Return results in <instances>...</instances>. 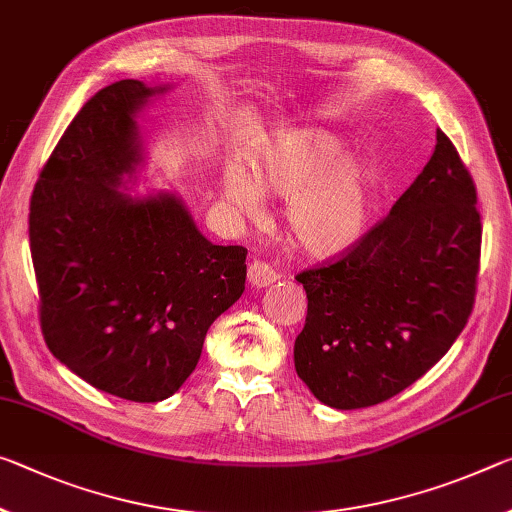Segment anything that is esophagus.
Wrapping results in <instances>:
<instances>
[{
	"label": "esophagus",
	"mask_w": 512,
	"mask_h": 512,
	"mask_svg": "<svg viewBox=\"0 0 512 512\" xmlns=\"http://www.w3.org/2000/svg\"><path fill=\"white\" fill-rule=\"evenodd\" d=\"M280 278V273L273 269L269 262H262V259H255L248 266V282L253 287H269L275 280Z\"/></svg>",
	"instance_id": "obj_1"
}]
</instances>
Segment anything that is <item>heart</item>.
<instances>
[{
    "instance_id": "1",
    "label": "heart",
    "mask_w": 512,
    "mask_h": 512,
    "mask_svg": "<svg viewBox=\"0 0 512 512\" xmlns=\"http://www.w3.org/2000/svg\"><path fill=\"white\" fill-rule=\"evenodd\" d=\"M342 141L319 129H298L259 154L253 173L225 170L223 191L234 212L264 214V193L289 198V232L307 255L332 257L362 237L369 216L371 173L364 161L344 157Z\"/></svg>"
}]
</instances>
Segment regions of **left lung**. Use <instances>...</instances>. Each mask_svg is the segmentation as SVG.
<instances>
[{
    "instance_id": "obj_1",
    "label": "left lung",
    "mask_w": 512,
    "mask_h": 512,
    "mask_svg": "<svg viewBox=\"0 0 512 512\" xmlns=\"http://www.w3.org/2000/svg\"><path fill=\"white\" fill-rule=\"evenodd\" d=\"M476 184L437 129L435 152L351 248L296 275L307 294L300 380L337 410L392 399L440 362L474 310L481 266Z\"/></svg>"
}]
</instances>
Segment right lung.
<instances>
[{
	"label": "right lung",
	"mask_w": 512,
	"mask_h": 512,
	"mask_svg": "<svg viewBox=\"0 0 512 512\" xmlns=\"http://www.w3.org/2000/svg\"><path fill=\"white\" fill-rule=\"evenodd\" d=\"M154 91L116 81L88 100L38 175L29 248L56 360L136 403L173 396L212 323L246 289L243 246H214L173 193L118 191L141 161L134 116Z\"/></svg>",
	"instance_id": "obj_1"
}]
</instances>
